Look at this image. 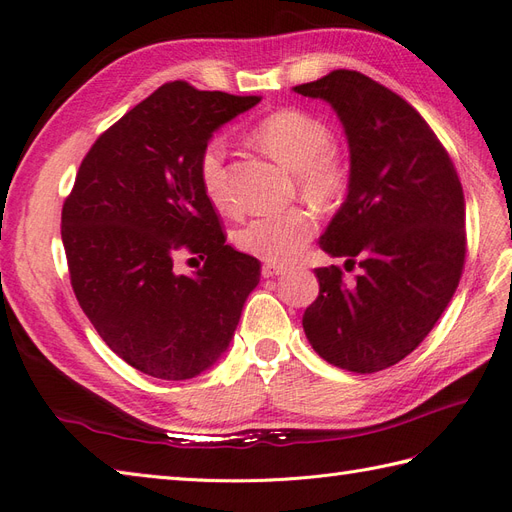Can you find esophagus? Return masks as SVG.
Instances as JSON below:
<instances>
[{
    "instance_id": "1",
    "label": "esophagus",
    "mask_w": 512,
    "mask_h": 512,
    "mask_svg": "<svg viewBox=\"0 0 512 512\" xmlns=\"http://www.w3.org/2000/svg\"><path fill=\"white\" fill-rule=\"evenodd\" d=\"M282 273H286V267L277 265V262H265V265H262V277H275Z\"/></svg>"
}]
</instances>
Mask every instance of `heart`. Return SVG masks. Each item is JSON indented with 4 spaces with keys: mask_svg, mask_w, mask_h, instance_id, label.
I'll return each mask as SVG.
<instances>
[{
    "mask_svg": "<svg viewBox=\"0 0 512 512\" xmlns=\"http://www.w3.org/2000/svg\"><path fill=\"white\" fill-rule=\"evenodd\" d=\"M250 138L267 156L294 173L297 192L316 207L342 203L350 190V162L333 145L331 128L303 108H277L258 119ZM196 177L205 198L218 211H232L226 181V145L209 138L196 158ZM316 232V218L301 207L258 215L235 232V243L245 254L269 262H286L307 245Z\"/></svg>",
    "mask_w": 512,
    "mask_h": 512,
    "instance_id": "b5f03b06",
    "label": "heart"
}]
</instances>
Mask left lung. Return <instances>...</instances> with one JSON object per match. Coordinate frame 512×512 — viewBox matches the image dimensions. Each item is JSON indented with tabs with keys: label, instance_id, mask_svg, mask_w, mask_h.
I'll return each instance as SVG.
<instances>
[{
	"label": "left lung",
	"instance_id": "1",
	"mask_svg": "<svg viewBox=\"0 0 512 512\" xmlns=\"http://www.w3.org/2000/svg\"><path fill=\"white\" fill-rule=\"evenodd\" d=\"M327 100L350 145V190L320 237L346 271L318 267L303 329L324 361L356 374L399 363L423 342L459 286L466 200L429 123L395 91L356 70L292 87Z\"/></svg>",
	"mask_w": 512,
	"mask_h": 512
}]
</instances>
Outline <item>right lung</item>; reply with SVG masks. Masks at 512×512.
<instances>
[{
    "instance_id": "add662e5",
    "label": "right lung",
    "mask_w": 512,
    "mask_h": 512,
    "mask_svg": "<svg viewBox=\"0 0 512 512\" xmlns=\"http://www.w3.org/2000/svg\"><path fill=\"white\" fill-rule=\"evenodd\" d=\"M260 96L164 83L98 136L61 209L70 284L106 346L160 380H188L228 348L260 262L226 245L196 158ZM204 260L192 276L179 255ZM194 258V259H195Z\"/></svg>"
}]
</instances>
